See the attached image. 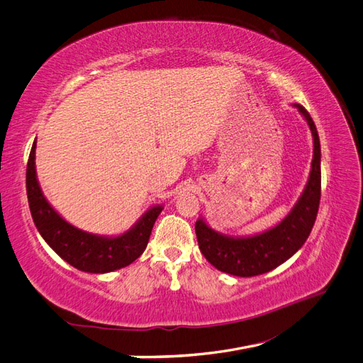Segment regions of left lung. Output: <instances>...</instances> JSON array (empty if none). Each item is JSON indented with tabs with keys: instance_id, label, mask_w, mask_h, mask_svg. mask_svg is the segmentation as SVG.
<instances>
[{
	"instance_id": "obj_1",
	"label": "left lung",
	"mask_w": 363,
	"mask_h": 363,
	"mask_svg": "<svg viewBox=\"0 0 363 363\" xmlns=\"http://www.w3.org/2000/svg\"><path fill=\"white\" fill-rule=\"evenodd\" d=\"M307 121L313 136L312 171L301 196L283 221L250 238H233L215 232L200 218L195 233L203 256L212 265L238 277L260 276L281 265L298 251L309 238L321 200V147L320 136L309 112L295 104Z\"/></svg>"
}]
</instances>
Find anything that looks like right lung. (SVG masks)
I'll return each mask as SVG.
<instances>
[{
  "label": "right lung",
  "instance_id": "add662e5",
  "mask_svg": "<svg viewBox=\"0 0 363 363\" xmlns=\"http://www.w3.org/2000/svg\"><path fill=\"white\" fill-rule=\"evenodd\" d=\"M35 151L36 140L33 142L28 156L26 184L33 221L45 242L65 262L84 272H111L133 263L145 251L152 225L163 207L155 206L148 208L128 232L116 238L83 232L65 221L43 196L36 179Z\"/></svg>",
  "mask_w": 363,
  "mask_h": 363
}]
</instances>
